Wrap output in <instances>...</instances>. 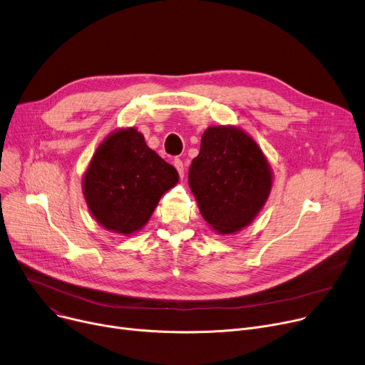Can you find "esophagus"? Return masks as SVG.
<instances>
[{
    "label": "esophagus",
    "instance_id": "1",
    "mask_svg": "<svg viewBox=\"0 0 365 365\" xmlns=\"http://www.w3.org/2000/svg\"><path fill=\"white\" fill-rule=\"evenodd\" d=\"M173 164H175V167L178 168L179 176H180V178H183V175H185V165H183V161H182L180 158H176Z\"/></svg>",
    "mask_w": 365,
    "mask_h": 365
}]
</instances>
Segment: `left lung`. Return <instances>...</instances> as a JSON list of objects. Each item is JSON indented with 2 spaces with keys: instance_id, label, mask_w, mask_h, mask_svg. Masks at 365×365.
Wrapping results in <instances>:
<instances>
[{
  "instance_id": "obj_1",
  "label": "left lung",
  "mask_w": 365,
  "mask_h": 365,
  "mask_svg": "<svg viewBox=\"0 0 365 365\" xmlns=\"http://www.w3.org/2000/svg\"><path fill=\"white\" fill-rule=\"evenodd\" d=\"M189 186L204 220L226 235L248 226L262 208L272 190V170L245 132L212 126L189 167Z\"/></svg>"
}]
</instances>
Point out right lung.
<instances>
[{
    "label": "right lung",
    "instance_id": "add662e5",
    "mask_svg": "<svg viewBox=\"0 0 365 365\" xmlns=\"http://www.w3.org/2000/svg\"><path fill=\"white\" fill-rule=\"evenodd\" d=\"M178 170L148 148L143 135L120 129L95 151L83 178L88 207L106 229L130 235L147 225Z\"/></svg>",
    "mask_w": 365,
    "mask_h": 365
}]
</instances>
